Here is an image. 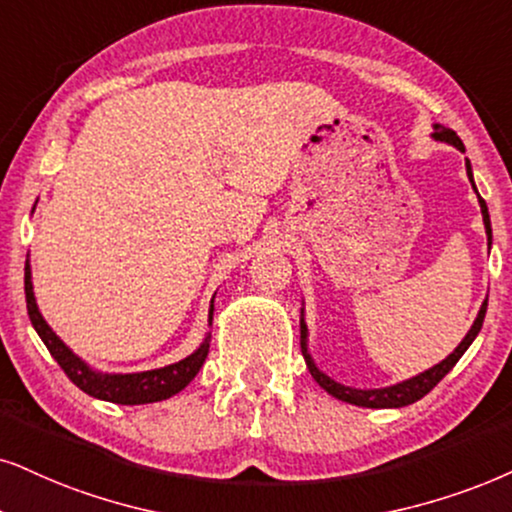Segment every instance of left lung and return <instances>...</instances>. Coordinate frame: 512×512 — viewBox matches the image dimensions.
I'll list each match as a JSON object with an SVG mask.
<instances>
[{
  "mask_svg": "<svg viewBox=\"0 0 512 512\" xmlns=\"http://www.w3.org/2000/svg\"><path fill=\"white\" fill-rule=\"evenodd\" d=\"M432 129H435V132H432V139L444 141V144H451L454 148H458V151H461V153H465L463 141L458 139V134L454 132V129H449V127H444V125H432ZM465 172H468L472 191L477 193V200H480L484 229H487V238H489V243H491L489 208H487V203H484V200H482L480 191H477L475 179H472V165H470L468 158H465ZM484 314H487V300L482 302L480 312H477V319L472 321L470 331L465 333V338L461 340V345H458L454 352L449 354V357L439 361V364L428 368V371L413 375V378L401 380V383H394V385H387V387H371V390H364V387L342 385V383H338V380H333L331 375L323 373L319 366H316L314 357H312V354H309V328H307V321H304V302H302V309H300L302 357H304V361H307V368H309V373H312V378L323 387V390L331 394V397L340 399V401H347V404H354V406H364V409H401V406H409V404H413V401L423 399L425 394H428L432 387H435L439 380H442L444 375L456 366V361L461 359L465 352H468V347L472 345V340H475L477 333L482 331Z\"/></svg>",
  "mask_w": 512,
  "mask_h": 512,
  "instance_id": "8db88e82",
  "label": "left lung"
}]
</instances>
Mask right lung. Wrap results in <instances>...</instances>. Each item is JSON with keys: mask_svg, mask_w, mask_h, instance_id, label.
<instances>
[{"mask_svg": "<svg viewBox=\"0 0 512 512\" xmlns=\"http://www.w3.org/2000/svg\"><path fill=\"white\" fill-rule=\"evenodd\" d=\"M25 302H28V316L32 321V328H35L44 345H47L51 357L58 361V366L66 371L68 378L73 380L82 392H87L89 397L94 399L113 401V404H127V406L153 404V401L170 399L174 394L184 390L193 378H196L200 366H203L205 359H208L210 333H205L203 342L193 349L189 357L174 361L170 366L151 368V371H139V373L96 371V368L89 366L82 357H77L73 349L58 338L54 328H51L47 319L42 316L35 300V288H32L30 260H25ZM212 314H215V297L210 300L208 326H212Z\"/></svg>", "mask_w": 512, "mask_h": 512, "instance_id": "1", "label": "right lung"}]
</instances>
